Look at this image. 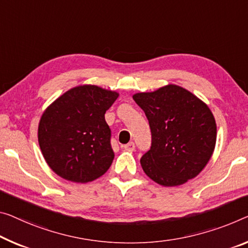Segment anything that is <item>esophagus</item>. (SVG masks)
Here are the masks:
<instances>
[{
    "mask_svg": "<svg viewBox=\"0 0 248 248\" xmlns=\"http://www.w3.org/2000/svg\"><path fill=\"white\" fill-rule=\"evenodd\" d=\"M122 147H123L124 150H126V151H134L135 150V144L133 142H129L127 144H125V145H123Z\"/></svg>",
    "mask_w": 248,
    "mask_h": 248,
    "instance_id": "esophagus-1",
    "label": "esophagus"
}]
</instances>
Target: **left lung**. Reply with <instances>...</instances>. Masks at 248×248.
Returning <instances> with one entry per match:
<instances>
[{
    "mask_svg": "<svg viewBox=\"0 0 248 248\" xmlns=\"http://www.w3.org/2000/svg\"><path fill=\"white\" fill-rule=\"evenodd\" d=\"M133 100L145 113L151 127V150L140 158L147 176L167 187L196 177L216 144V122L208 106L175 84L136 93Z\"/></svg>",
    "mask_w": 248,
    "mask_h": 248,
    "instance_id": "1",
    "label": "left lung"
}]
</instances>
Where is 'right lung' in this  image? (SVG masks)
Returning <instances> with one entry per match:
<instances>
[{"instance_id":"add662e5","label":"right lung","mask_w":248,"mask_h":248,"mask_svg":"<svg viewBox=\"0 0 248 248\" xmlns=\"http://www.w3.org/2000/svg\"><path fill=\"white\" fill-rule=\"evenodd\" d=\"M119 93L96 85L68 90L42 114L37 137L44 159L55 174L74 183L101 177L114 159L105 112Z\"/></svg>"}]
</instances>
